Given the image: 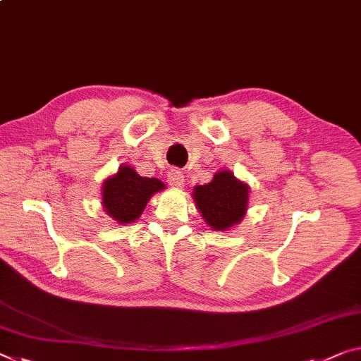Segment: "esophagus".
<instances>
[{
  "label": "esophagus",
  "mask_w": 361,
  "mask_h": 361,
  "mask_svg": "<svg viewBox=\"0 0 361 361\" xmlns=\"http://www.w3.org/2000/svg\"><path fill=\"white\" fill-rule=\"evenodd\" d=\"M168 182L173 187L180 188L182 185H184V182H185L184 173H180L179 169H171L169 173H168Z\"/></svg>",
  "instance_id": "34e87169"
}]
</instances>
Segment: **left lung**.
Listing matches in <instances>:
<instances>
[{"instance_id":"left-lung-1","label":"left lung","mask_w":361,"mask_h":361,"mask_svg":"<svg viewBox=\"0 0 361 361\" xmlns=\"http://www.w3.org/2000/svg\"><path fill=\"white\" fill-rule=\"evenodd\" d=\"M195 207L213 231H229L240 223L248 209L250 187L231 171H219L212 182L193 187Z\"/></svg>"}]
</instances>
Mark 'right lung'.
Instances as JSON below:
<instances>
[{
    "label": "right lung",
    "instance_id": "add662e5",
    "mask_svg": "<svg viewBox=\"0 0 361 361\" xmlns=\"http://www.w3.org/2000/svg\"><path fill=\"white\" fill-rule=\"evenodd\" d=\"M157 177H142L132 166L123 164L118 173L104 179L102 185V204L109 218L118 224H129L140 218L154 193L164 190Z\"/></svg>",
    "mask_w": 361,
    "mask_h": 361
}]
</instances>
